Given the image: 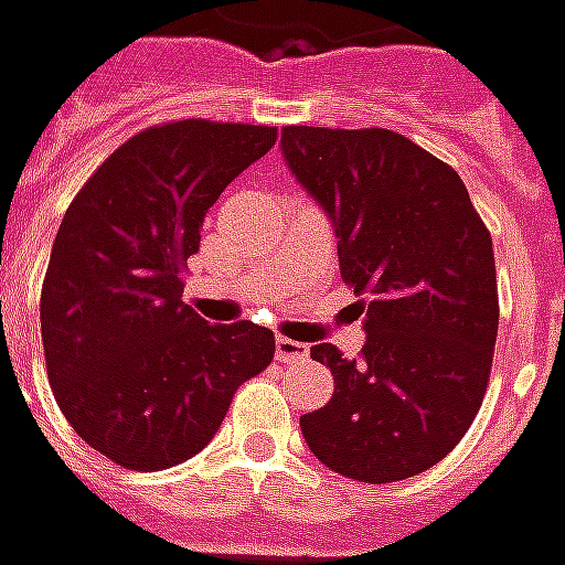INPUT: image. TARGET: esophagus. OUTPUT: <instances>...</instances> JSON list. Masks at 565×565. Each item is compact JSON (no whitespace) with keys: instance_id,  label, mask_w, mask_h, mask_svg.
Returning <instances> with one entry per match:
<instances>
[{"instance_id":"esophagus-1","label":"esophagus","mask_w":565,"mask_h":565,"mask_svg":"<svg viewBox=\"0 0 565 565\" xmlns=\"http://www.w3.org/2000/svg\"><path fill=\"white\" fill-rule=\"evenodd\" d=\"M305 356L307 344H298V341H291L286 334L276 338V360H279V363H298V360H305Z\"/></svg>"}]
</instances>
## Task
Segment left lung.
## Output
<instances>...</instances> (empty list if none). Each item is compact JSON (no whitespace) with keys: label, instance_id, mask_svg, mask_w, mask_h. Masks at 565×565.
<instances>
[{"label":"left lung","instance_id":"8db88e82","mask_svg":"<svg viewBox=\"0 0 565 565\" xmlns=\"http://www.w3.org/2000/svg\"><path fill=\"white\" fill-rule=\"evenodd\" d=\"M295 178L329 212L365 348L334 344V394L301 415L310 452L360 483L443 461L483 406L498 334L492 236L452 166L391 128H282Z\"/></svg>","mask_w":565,"mask_h":565}]
</instances>
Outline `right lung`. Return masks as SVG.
<instances>
[{
  "instance_id": "1",
  "label": "right lung",
  "mask_w": 565,
  "mask_h": 565,
  "mask_svg": "<svg viewBox=\"0 0 565 565\" xmlns=\"http://www.w3.org/2000/svg\"><path fill=\"white\" fill-rule=\"evenodd\" d=\"M274 143V126L159 122L70 202L39 298L45 369L70 427L119 468L193 458L274 360L270 329L209 326L181 301L205 212Z\"/></svg>"
}]
</instances>
